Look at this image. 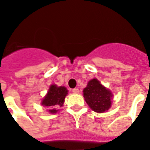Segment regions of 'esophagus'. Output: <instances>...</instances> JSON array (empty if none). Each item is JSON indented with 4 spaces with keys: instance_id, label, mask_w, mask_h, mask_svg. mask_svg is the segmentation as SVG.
<instances>
[{
    "instance_id": "esophagus-1",
    "label": "esophagus",
    "mask_w": 150,
    "mask_h": 150,
    "mask_svg": "<svg viewBox=\"0 0 150 150\" xmlns=\"http://www.w3.org/2000/svg\"><path fill=\"white\" fill-rule=\"evenodd\" d=\"M72 92L75 93V94H78L79 92V88H74V89H72Z\"/></svg>"
}]
</instances>
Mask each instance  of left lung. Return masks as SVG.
<instances>
[{
    "mask_svg": "<svg viewBox=\"0 0 150 150\" xmlns=\"http://www.w3.org/2000/svg\"><path fill=\"white\" fill-rule=\"evenodd\" d=\"M83 97L88 106L97 113L106 111L111 106V92L96 79L89 81L83 90Z\"/></svg>",
    "mask_w": 150,
    "mask_h": 150,
    "instance_id": "left-lung-1",
    "label": "left lung"
}]
</instances>
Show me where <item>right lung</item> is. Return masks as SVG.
<instances>
[{
  "label": "right lung",
  "mask_w": 150,
  "mask_h": 150,
  "mask_svg": "<svg viewBox=\"0 0 150 150\" xmlns=\"http://www.w3.org/2000/svg\"><path fill=\"white\" fill-rule=\"evenodd\" d=\"M67 95V90L66 89V87L52 85L50 86L47 95L42 101V105L49 107L51 110L48 111L52 114H55L58 111L56 110V107H61L63 106Z\"/></svg>",
  "instance_id": "obj_1"
}]
</instances>
